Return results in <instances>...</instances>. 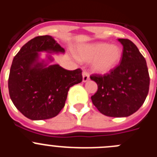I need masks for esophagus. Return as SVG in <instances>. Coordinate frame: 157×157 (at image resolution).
Here are the masks:
<instances>
[{"label":"esophagus","mask_w":157,"mask_h":157,"mask_svg":"<svg viewBox=\"0 0 157 157\" xmlns=\"http://www.w3.org/2000/svg\"><path fill=\"white\" fill-rule=\"evenodd\" d=\"M90 79V75H89V73L87 71H83L82 73V82H87L88 80Z\"/></svg>","instance_id":"34e87169"}]
</instances>
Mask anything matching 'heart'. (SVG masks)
<instances>
[{
  "label": "heart",
  "mask_w": 157,
  "mask_h": 157,
  "mask_svg": "<svg viewBox=\"0 0 157 157\" xmlns=\"http://www.w3.org/2000/svg\"><path fill=\"white\" fill-rule=\"evenodd\" d=\"M78 57L85 61L93 60L92 68L99 74L109 73L119 64L123 55L121 47L105 42L93 43L80 48Z\"/></svg>",
  "instance_id": "b5f03b06"
}]
</instances>
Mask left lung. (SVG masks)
<instances>
[{
	"instance_id": "left-lung-1",
	"label": "left lung",
	"mask_w": 157,
	"mask_h": 157,
	"mask_svg": "<svg viewBox=\"0 0 157 157\" xmlns=\"http://www.w3.org/2000/svg\"><path fill=\"white\" fill-rule=\"evenodd\" d=\"M118 41L123 47L120 64L109 74L90 76L98 86L91 100L105 116L127 117L143 105L150 79L145 59L138 47L129 39Z\"/></svg>"
}]
</instances>
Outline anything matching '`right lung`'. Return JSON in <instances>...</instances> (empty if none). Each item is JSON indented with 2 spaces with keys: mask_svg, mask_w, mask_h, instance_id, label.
<instances>
[{
  "mask_svg": "<svg viewBox=\"0 0 157 157\" xmlns=\"http://www.w3.org/2000/svg\"><path fill=\"white\" fill-rule=\"evenodd\" d=\"M40 52L58 53L64 48L49 35L37 36L16 54L8 77V91L16 109L32 120L55 117L64 107L70 87L82 81V70L68 71L59 64L48 66L53 59L39 61Z\"/></svg>",
  "mask_w": 157,
  "mask_h": 157,
  "instance_id": "1",
  "label": "right lung"
}]
</instances>
